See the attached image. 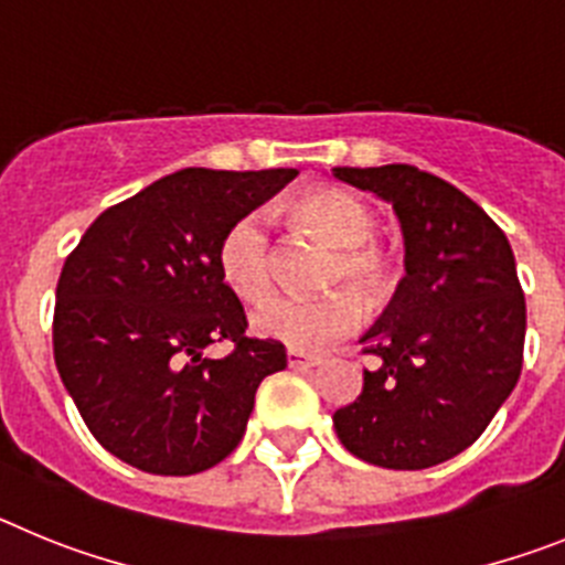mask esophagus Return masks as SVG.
<instances>
[{
	"label": "esophagus",
	"mask_w": 565,
	"mask_h": 565,
	"mask_svg": "<svg viewBox=\"0 0 565 565\" xmlns=\"http://www.w3.org/2000/svg\"><path fill=\"white\" fill-rule=\"evenodd\" d=\"M286 362H288V367H317L319 356H308V353L294 351V348H288V351H286Z\"/></svg>",
	"instance_id": "1"
}]
</instances>
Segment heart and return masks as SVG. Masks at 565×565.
Instances as JSON below:
<instances>
[{"mask_svg": "<svg viewBox=\"0 0 565 565\" xmlns=\"http://www.w3.org/2000/svg\"><path fill=\"white\" fill-rule=\"evenodd\" d=\"M286 217L311 237L333 246L322 288L313 299L274 297L259 306L252 326L259 337L277 339L294 351H322L362 322L367 306L382 302L393 286V257L376 232V212L364 198L339 186H319L286 206ZM217 271L226 288L246 302L266 299L274 288V246L266 223L243 214L217 243Z\"/></svg>", "mask_w": 565, "mask_h": 565, "instance_id": "1", "label": "heart"}]
</instances>
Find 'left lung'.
<instances>
[{"label": "left lung", "instance_id": "1", "mask_svg": "<svg viewBox=\"0 0 565 565\" xmlns=\"http://www.w3.org/2000/svg\"><path fill=\"white\" fill-rule=\"evenodd\" d=\"M333 178L396 209L404 266L362 337V393L333 413L344 450L384 469H427L467 450L523 367L526 299L515 254L461 189L411 163L337 167Z\"/></svg>", "mask_w": 565, "mask_h": 565}]
</instances>
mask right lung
I'll return each mask as SVG.
<instances>
[{
	"mask_svg": "<svg viewBox=\"0 0 565 565\" xmlns=\"http://www.w3.org/2000/svg\"><path fill=\"white\" fill-rule=\"evenodd\" d=\"M297 169H181L115 203L67 254L53 356L104 450L152 476L221 463L246 433L254 393L286 348L246 337V311L217 271V243ZM233 351L206 360L202 348Z\"/></svg>",
	"mask_w": 565,
	"mask_h": 565,
	"instance_id": "obj_1",
	"label": "right lung"
}]
</instances>
